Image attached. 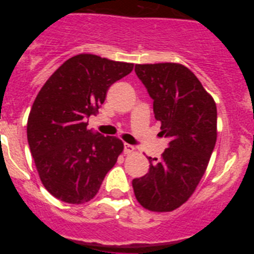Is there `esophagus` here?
<instances>
[{"label": "esophagus", "instance_id": "esophagus-1", "mask_svg": "<svg viewBox=\"0 0 254 254\" xmlns=\"http://www.w3.org/2000/svg\"><path fill=\"white\" fill-rule=\"evenodd\" d=\"M123 151H125V154H132V152L134 151V147L132 146V145H129V143H125V150H123Z\"/></svg>", "mask_w": 254, "mask_h": 254}]
</instances>
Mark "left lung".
Returning a JSON list of instances; mask_svg holds the SVG:
<instances>
[{"instance_id":"left-lung-1","label":"left lung","mask_w":254,"mask_h":254,"mask_svg":"<svg viewBox=\"0 0 254 254\" xmlns=\"http://www.w3.org/2000/svg\"><path fill=\"white\" fill-rule=\"evenodd\" d=\"M134 71L154 100L155 118L170 142L160 160L147 158L149 173L133 179L132 187L142 207L169 212L192 196L205 174L217 137L216 104L183 64H136Z\"/></svg>"}]
</instances>
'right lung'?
<instances>
[{"instance_id": "1", "label": "right lung", "mask_w": 254, "mask_h": 254, "mask_svg": "<svg viewBox=\"0 0 254 254\" xmlns=\"http://www.w3.org/2000/svg\"><path fill=\"white\" fill-rule=\"evenodd\" d=\"M133 64L81 53L47 80L29 113L28 142L39 178L52 196L72 205L89 202L123 151V142L87 129L112 84Z\"/></svg>"}]
</instances>
